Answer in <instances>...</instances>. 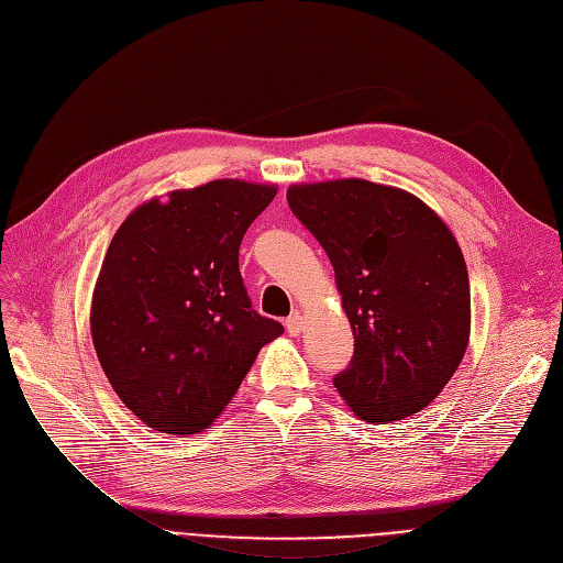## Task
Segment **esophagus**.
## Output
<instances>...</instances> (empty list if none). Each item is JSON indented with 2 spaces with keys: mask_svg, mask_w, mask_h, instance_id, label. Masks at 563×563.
Listing matches in <instances>:
<instances>
[{
  "mask_svg": "<svg viewBox=\"0 0 563 563\" xmlns=\"http://www.w3.org/2000/svg\"><path fill=\"white\" fill-rule=\"evenodd\" d=\"M285 329L289 335H299L303 331V317L299 312H294L287 321H285Z\"/></svg>",
  "mask_w": 563,
  "mask_h": 563,
  "instance_id": "obj_1",
  "label": "esophagus"
}]
</instances>
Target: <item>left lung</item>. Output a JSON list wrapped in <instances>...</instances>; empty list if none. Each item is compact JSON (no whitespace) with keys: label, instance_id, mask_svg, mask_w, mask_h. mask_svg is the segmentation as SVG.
<instances>
[{"label":"left lung","instance_id":"obj_1","mask_svg":"<svg viewBox=\"0 0 563 563\" xmlns=\"http://www.w3.org/2000/svg\"><path fill=\"white\" fill-rule=\"evenodd\" d=\"M287 202L327 251L353 331L340 397L372 424L427 408L470 338L467 266L450 228L412 194L358 177L291 185Z\"/></svg>","mask_w":563,"mask_h":563}]
</instances>
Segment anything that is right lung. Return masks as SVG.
<instances>
[{
    "label": "right lung",
    "instance_id": "add662e5",
    "mask_svg": "<svg viewBox=\"0 0 563 563\" xmlns=\"http://www.w3.org/2000/svg\"><path fill=\"white\" fill-rule=\"evenodd\" d=\"M274 185L212 180L123 221L93 291L91 335L115 395L162 433L210 427L283 333L251 308L240 244Z\"/></svg>",
    "mask_w": 563,
    "mask_h": 563
}]
</instances>
